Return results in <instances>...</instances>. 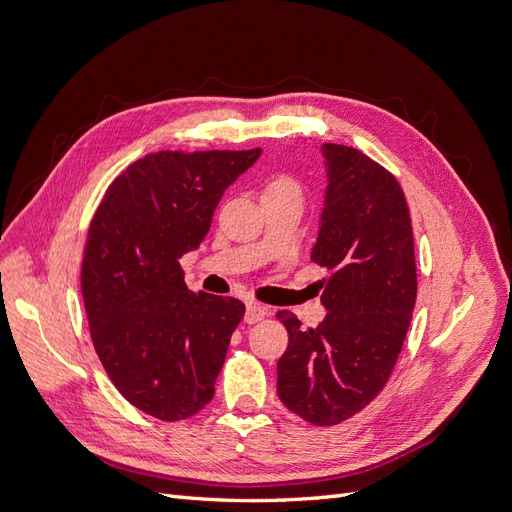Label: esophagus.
Listing matches in <instances>:
<instances>
[{"instance_id":"obj_1","label":"esophagus","mask_w":512,"mask_h":512,"mask_svg":"<svg viewBox=\"0 0 512 512\" xmlns=\"http://www.w3.org/2000/svg\"><path fill=\"white\" fill-rule=\"evenodd\" d=\"M265 316H267V309L262 307L260 303H247V309H245V322L247 324L260 322Z\"/></svg>"}]
</instances>
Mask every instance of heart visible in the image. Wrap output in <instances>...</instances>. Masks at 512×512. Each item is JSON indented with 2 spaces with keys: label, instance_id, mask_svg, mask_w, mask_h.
I'll return each instance as SVG.
<instances>
[{
  "label": "heart",
  "instance_id": "1",
  "mask_svg": "<svg viewBox=\"0 0 512 512\" xmlns=\"http://www.w3.org/2000/svg\"><path fill=\"white\" fill-rule=\"evenodd\" d=\"M271 194H301L299 185L294 179L286 177V175H280L269 181L267 190H265V196H271Z\"/></svg>",
  "mask_w": 512,
  "mask_h": 512
}]
</instances>
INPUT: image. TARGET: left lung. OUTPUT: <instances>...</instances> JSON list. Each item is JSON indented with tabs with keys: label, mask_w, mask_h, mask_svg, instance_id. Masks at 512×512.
Returning <instances> with one entry per match:
<instances>
[{
	"label": "left lung",
	"mask_w": 512,
	"mask_h": 512,
	"mask_svg": "<svg viewBox=\"0 0 512 512\" xmlns=\"http://www.w3.org/2000/svg\"><path fill=\"white\" fill-rule=\"evenodd\" d=\"M327 192L312 260L327 316L316 329L280 312L288 348L277 361V395L312 425H337L363 410L389 380L412 320L416 265L412 222L397 179L359 149L324 143Z\"/></svg>",
	"instance_id": "left-lung-1"
}]
</instances>
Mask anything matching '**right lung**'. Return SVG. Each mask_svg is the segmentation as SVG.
<instances>
[{"mask_svg":"<svg viewBox=\"0 0 512 512\" xmlns=\"http://www.w3.org/2000/svg\"><path fill=\"white\" fill-rule=\"evenodd\" d=\"M260 153H149L111 183L91 220L81 290L94 348L117 391L160 421L209 404L245 314L239 299L188 290L179 258Z\"/></svg>","mask_w":512,"mask_h":512,"instance_id":"right-lung-1","label":"right lung"}]
</instances>
